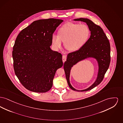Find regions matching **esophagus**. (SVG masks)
Instances as JSON below:
<instances>
[{
	"label": "esophagus",
	"mask_w": 123,
	"mask_h": 123,
	"mask_svg": "<svg viewBox=\"0 0 123 123\" xmlns=\"http://www.w3.org/2000/svg\"><path fill=\"white\" fill-rule=\"evenodd\" d=\"M66 60V55H63L62 57V60L63 63H64Z\"/></svg>",
	"instance_id": "34e87169"
}]
</instances>
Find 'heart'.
I'll return each instance as SVG.
<instances>
[{
	"label": "heart",
	"mask_w": 123,
	"mask_h": 123,
	"mask_svg": "<svg viewBox=\"0 0 123 123\" xmlns=\"http://www.w3.org/2000/svg\"><path fill=\"white\" fill-rule=\"evenodd\" d=\"M90 31L84 24L67 23L58 31V35H53L51 41L53 48L58 50L62 46L63 41L69 51H76L81 48L88 41Z\"/></svg>",
	"instance_id": "1"
}]
</instances>
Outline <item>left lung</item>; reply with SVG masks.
<instances>
[{
    "mask_svg": "<svg viewBox=\"0 0 123 123\" xmlns=\"http://www.w3.org/2000/svg\"><path fill=\"white\" fill-rule=\"evenodd\" d=\"M86 23L91 31V36L86 44L80 49L70 53L64 64L66 79L70 88L73 91L86 92L98 85L104 79L111 61V47L108 38L102 28L88 18H80L74 19ZM93 57L98 61L99 72L94 83L86 89L78 90L74 88L69 82V75L72 66L79 62L87 58Z\"/></svg>",
    "mask_w": 123,
    "mask_h": 123,
    "instance_id": "left-lung-1",
    "label": "left lung"
}]
</instances>
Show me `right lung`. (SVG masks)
Segmentation results:
<instances>
[{
  "mask_svg": "<svg viewBox=\"0 0 123 123\" xmlns=\"http://www.w3.org/2000/svg\"><path fill=\"white\" fill-rule=\"evenodd\" d=\"M63 21L55 18L35 21L16 38L12 51L15 73L30 91H49L56 71L63 65L62 54L50 48L51 36Z\"/></svg>",
  "mask_w": 123,
  "mask_h": 123,
  "instance_id": "1",
  "label": "right lung"
}]
</instances>
